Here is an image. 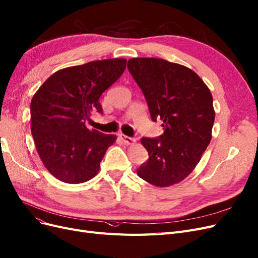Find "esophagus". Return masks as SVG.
<instances>
[{
	"label": "esophagus",
	"mask_w": 258,
	"mask_h": 258,
	"mask_svg": "<svg viewBox=\"0 0 258 258\" xmlns=\"http://www.w3.org/2000/svg\"><path fill=\"white\" fill-rule=\"evenodd\" d=\"M119 137H120V139H121L125 145H133V144H135V139H134V138L125 136V135H123V134L119 135Z\"/></svg>",
	"instance_id": "1"
}]
</instances>
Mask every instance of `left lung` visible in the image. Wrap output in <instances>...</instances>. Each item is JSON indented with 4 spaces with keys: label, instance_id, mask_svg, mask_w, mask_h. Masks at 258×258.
Wrapping results in <instances>:
<instances>
[{
    "label": "left lung",
    "instance_id": "1",
    "mask_svg": "<svg viewBox=\"0 0 258 258\" xmlns=\"http://www.w3.org/2000/svg\"><path fill=\"white\" fill-rule=\"evenodd\" d=\"M127 69L142 90L151 118L164 134L141 138L149 159L137 169L148 183L168 187L187 177L212 140L213 97L200 76L182 64L159 58H132Z\"/></svg>",
    "mask_w": 258,
    "mask_h": 258
}]
</instances>
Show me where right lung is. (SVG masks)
<instances>
[{
    "label": "right lung",
    "instance_id": "1",
    "mask_svg": "<svg viewBox=\"0 0 258 258\" xmlns=\"http://www.w3.org/2000/svg\"><path fill=\"white\" fill-rule=\"evenodd\" d=\"M126 59L90 61L55 72L34 94L32 135L44 167L63 183L81 184L97 175L105 152L116 141L85 125L103 112L102 93L123 74Z\"/></svg>",
    "mask_w": 258,
    "mask_h": 258
}]
</instances>
